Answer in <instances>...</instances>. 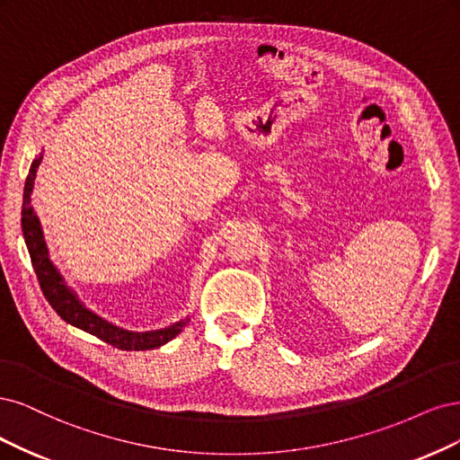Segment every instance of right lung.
Here are the masks:
<instances>
[{
    "instance_id": "right-lung-1",
    "label": "right lung",
    "mask_w": 460,
    "mask_h": 460,
    "mask_svg": "<svg viewBox=\"0 0 460 460\" xmlns=\"http://www.w3.org/2000/svg\"><path fill=\"white\" fill-rule=\"evenodd\" d=\"M43 158V153H40L34 160L31 172H28L26 183H24V197H22V234H24V243L28 248V254H31L32 260V268L38 275L40 287L46 300L49 305L57 311V315L63 321H66L72 327H76L80 331L90 332L97 338H101L102 342H107L118 349H126V351H143V349H155L168 344L170 340H173L177 334H180L185 324L190 321L187 315L185 319H180L177 323L170 324V327L164 329H156V331H128L118 327V324L107 321L105 317L97 315L95 311L87 307L80 298L74 288L66 285L65 277L58 273V270L49 260V250L46 244V239H43V231L40 226V217L36 216L32 204H31V195L34 189V180L38 173V166Z\"/></svg>"
}]
</instances>
